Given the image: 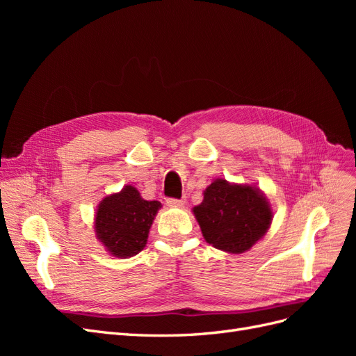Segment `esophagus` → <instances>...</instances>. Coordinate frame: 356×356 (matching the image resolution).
I'll list each match as a JSON object with an SVG mask.
<instances>
[{"instance_id": "1", "label": "esophagus", "mask_w": 356, "mask_h": 356, "mask_svg": "<svg viewBox=\"0 0 356 356\" xmlns=\"http://www.w3.org/2000/svg\"><path fill=\"white\" fill-rule=\"evenodd\" d=\"M166 203L169 204V207H182V204L186 203V199L184 197H182V199L169 197V199H166Z\"/></svg>"}]
</instances>
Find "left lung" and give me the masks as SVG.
Returning <instances> with one entry per match:
<instances>
[{
	"label": "left lung",
	"instance_id": "8db88e82",
	"mask_svg": "<svg viewBox=\"0 0 356 356\" xmlns=\"http://www.w3.org/2000/svg\"><path fill=\"white\" fill-rule=\"evenodd\" d=\"M193 212L207 242L232 254L250 250L272 222V209L260 191L225 179L213 181Z\"/></svg>",
	"mask_w": 356,
	"mask_h": 356
}]
</instances>
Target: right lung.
<instances>
[{
	"label": "right lung",
	"instance_id": "1",
	"mask_svg": "<svg viewBox=\"0 0 356 356\" xmlns=\"http://www.w3.org/2000/svg\"><path fill=\"white\" fill-rule=\"evenodd\" d=\"M159 208L160 202L144 200L135 187H124L101 202L95 221L98 239L114 257L136 255L144 250Z\"/></svg>",
	"mask_w": 356,
	"mask_h": 356
}]
</instances>
